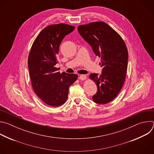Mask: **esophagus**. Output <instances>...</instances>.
<instances>
[{
  "label": "esophagus",
  "mask_w": 154,
  "mask_h": 154,
  "mask_svg": "<svg viewBox=\"0 0 154 154\" xmlns=\"http://www.w3.org/2000/svg\"><path fill=\"white\" fill-rule=\"evenodd\" d=\"M86 78L87 77L86 75H80L79 77V79H80L81 80H85L86 79Z\"/></svg>",
  "instance_id": "obj_1"
}]
</instances>
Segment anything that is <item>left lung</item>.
Listing matches in <instances>:
<instances>
[{"label":"left lung","mask_w":154,"mask_h":154,"mask_svg":"<svg viewBox=\"0 0 154 154\" xmlns=\"http://www.w3.org/2000/svg\"><path fill=\"white\" fill-rule=\"evenodd\" d=\"M78 31L100 58L99 64L103 69L100 75H89L97 87L93 100L97 103H107L117 96L125 79L128 57L125 43L113 29L102 21L80 25Z\"/></svg>","instance_id":"1"}]
</instances>
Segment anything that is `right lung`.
<instances>
[{
    "label": "right lung",
    "mask_w": 154,
    "mask_h": 154,
    "mask_svg": "<svg viewBox=\"0 0 154 154\" xmlns=\"http://www.w3.org/2000/svg\"><path fill=\"white\" fill-rule=\"evenodd\" d=\"M74 29V26L63 23L46 27L35 39L29 52L28 67L33 91L51 106L66 102L69 86L78 78L77 74L60 73L55 67L61 41Z\"/></svg>",
    "instance_id": "obj_1"
}]
</instances>
